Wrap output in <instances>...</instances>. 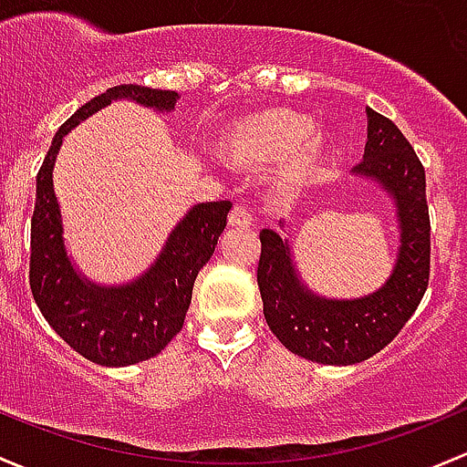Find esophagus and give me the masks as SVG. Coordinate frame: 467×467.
Masks as SVG:
<instances>
[{"mask_svg": "<svg viewBox=\"0 0 467 467\" xmlns=\"http://www.w3.org/2000/svg\"><path fill=\"white\" fill-rule=\"evenodd\" d=\"M229 227L232 229H247L252 227V213L244 206H234L229 213Z\"/></svg>", "mask_w": 467, "mask_h": 467, "instance_id": "esophagus-1", "label": "esophagus"}]
</instances>
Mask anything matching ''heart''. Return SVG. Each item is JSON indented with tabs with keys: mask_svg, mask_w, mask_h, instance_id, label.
<instances>
[{
	"mask_svg": "<svg viewBox=\"0 0 467 467\" xmlns=\"http://www.w3.org/2000/svg\"><path fill=\"white\" fill-rule=\"evenodd\" d=\"M215 150L238 168L285 161L283 186L299 191L321 180L333 166L335 139L312 130V119L283 105L244 112L220 130Z\"/></svg>",
	"mask_w": 467,
	"mask_h": 467,
	"instance_id": "b5f03b06",
	"label": "heart"
}]
</instances>
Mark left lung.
Instances as JSON below:
<instances>
[{
	"label": "left lung",
	"mask_w": 467,
	"mask_h": 467,
	"mask_svg": "<svg viewBox=\"0 0 467 467\" xmlns=\"http://www.w3.org/2000/svg\"><path fill=\"white\" fill-rule=\"evenodd\" d=\"M368 139L355 175L378 182L396 204L400 247L391 276L362 299H324L307 290L292 263L290 244L261 232L258 290L276 339L319 364H358L373 358L402 330L430 283V209L425 168L396 123L367 108Z\"/></svg>",
	"instance_id": "1"
}]
</instances>
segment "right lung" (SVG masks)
<instances>
[{"mask_svg": "<svg viewBox=\"0 0 467 467\" xmlns=\"http://www.w3.org/2000/svg\"><path fill=\"white\" fill-rule=\"evenodd\" d=\"M119 99L171 112L180 96L168 89L117 85L80 105L57 130L42 161L31 218L28 281L33 299L51 328L76 353L100 367H130L155 358L180 333L195 278L213 256L232 209L227 200L193 206L168 235L148 272L126 285H96L71 265L54 193L56 157L69 130Z\"/></svg>", "mask_w": 467, "mask_h": 467, "instance_id": "1", "label": "right lung"}]
</instances>
